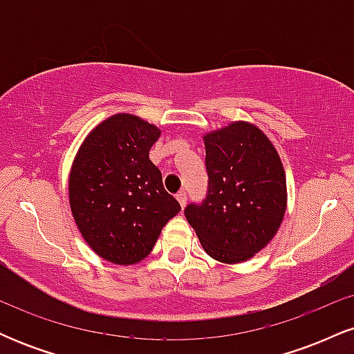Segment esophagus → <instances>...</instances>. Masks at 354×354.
<instances>
[{
  "instance_id": "esophagus-1",
  "label": "esophagus",
  "mask_w": 354,
  "mask_h": 354,
  "mask_svg": "<svg viewBox=\"0 0 354 354\" xmlns=\"http://www.w3.org/2000/svg\"><path fill=\"white\" fill-rule=\"evenodd\" d=\"M176 200H178V203H180L181 208L185 209V206H186V193H185V191H181V193L176 194Z\"/></svg>"
}]
</instances>
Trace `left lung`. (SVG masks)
Returning a JSON list of instances; mask_svg holds the SVG:
<instances>
[{"label":"left lung","instance_id":"left-lung-1","mask_svg":"<svg viewBox=\"0 0 354 354\" xmlns=\"http://www.w3.org/2000/svg\"><path fill=\"white\" fill-rule=\"evenodd\" d=\"M208 198L186 206L203 250L226 265L248 261L274 238L288 206L286 174L274 145L250 121L203 135Z\"/></svg>","mask_w":354,"mask_h":354}]
</instances>
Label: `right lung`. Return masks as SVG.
<instances>
[{
  "label": "right lung",
  "instance_id": "obj_1",
  "mask_svg": "<svg viewBox=\"0 0 354 354\" xmlns=\"http://www.w3.org/2000/svg\"><path fill=\"white\" fill-rule=\"evenodd\" d=\"M160 136L158 126L116 113L88 133L73 160L68 180L73 219L88 246L115 265L145 259L181 209L149 160Z\"/></svg>",
  "mask_w": 354,
  "mask_h": 354
}]
</instances>
